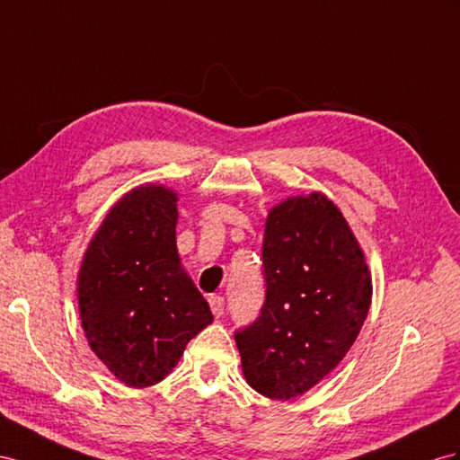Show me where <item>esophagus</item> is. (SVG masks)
I'll list each match as a JSON object with an SVG mask.
<instances>
[{"label":"esophagus","instance_id":"1","mask_svg":"<svg viewBox=\"0 0 460 460\" xmlns=\"http://www.w3.org/2000/svg\"><path fill=\"white\" fill-rule=\"evenodd\" d=\"M209 307H211V313H214L217 319L219 316H223V307H226V301H223V297H219V296H211L209 299Z\"/></svg>","mask_w":460,"mask_h":460}]
</instances>
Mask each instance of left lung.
Wrapping results in <instances>:
<instances>
[{"label": "left lung", "instance_id": "left-lung-1", "mask_svg": "<svg viewBox=\"0 0 460 460\" xmlns=\"http://www.w3.org/2000/svg\"><path fill=\"white\" fill-rule=\"evenodd\" d=\"M262 262V313L234 342L246 383L289 400L319 385L356 342L371 272L342 211L321 192L289 196L268 211Z\"/></svg>", "mask_w": 460, "mask_h": 460}]
</instances>
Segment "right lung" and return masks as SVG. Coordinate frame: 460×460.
Instances as JSON below:
<instances>
[{"mask_svg": "<svg viewBox=\"0 0 460 460\" xmlns=\"http://www.w3.org/2000/svg\"><path fill=\"white\" fill-rule=\"evenodd\" d=\"M179 194L141 184L109 209L77 272L79 319L95 356L129 388L157 385L214 321L176 249Z\"/></svg>", "mask_w": 460, "mask_h": 460, "instance_id": "add662e5", "label": "right lung"}]
</instances>
